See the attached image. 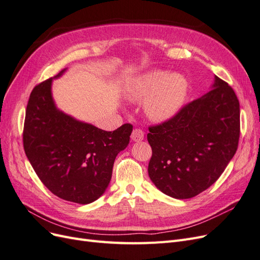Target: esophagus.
Wrapping results in <instances>:
<instances>
[{
	"mask_svg": "<svg viewBox=\"0 0 260 260\" xmlns=\"http://www.w3.org/2000/svg\"><path fill=\"white\" fill-rule=\"evenodd\" d=\"M131 139H132V141H135V142H139V141H142L144 139V132L141 130V129L136 128L131 133Z\"/></svg>",
	"mask_w": 260,
	"mask_h": 260,
	"instance_id": "esophagus-1",
	"label": "esophagus"
}]
</instances>
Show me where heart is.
Listing matches in <instances>:
<instances>
[{"instance_id": "b5f03b06", "label": "heart", "mask_w": 260, "mask_h": 260, "mask_svg": "<svg viewBox=\"0 0 260 260\" xmlns=\"http://www.w3.org/2000/svg\"><path fill=\"white\" fill-rule=\"evenodd\" d=\"M187 92V82L180 74L151 70L137 77L127 89L128 96L144 102L146 115L155 121H165L182 106Z\"/></svg>"}]
</instances>
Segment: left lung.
I'll return each instance as SVG.
<instances>
[{
    "instance_id": "8db88e82",
    "label": "left lung",
    "mask_w": 260,
    "mask_h": 260,
    "mask_svg": "<svg viewBox=\"0 0 260 260\" xmlns=\"http://www.w3.org/2000/svg\"><path fill=\"white\" fill-rule=\"evenodd\" d=\"M148 131V176L153 183L174 199L194 198L216 182L237 152L239 100L231 86L216 76L205 95Z\"/></svg>"
}]
</instances>
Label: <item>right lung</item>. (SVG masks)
<instances>
[{"label": "right lung", "instance_id": "right-lung-1", "mask_svg": "<svg viewBox=\"0 0 260 260\" xmlns=\"http://www.w3.org/2000/svg\"><path fill=\"white\" fill-rule=\"evenodd\" d=\"M65 69L56 77H59ZM52 78L36 85L26 108L22 142L41 182L59 199L90 204L105 192L118 153L128 146L132 124L104 131L58 111Z\"/></svg>", "mask_w": 260, "mask_h": 260}]
</instances>
